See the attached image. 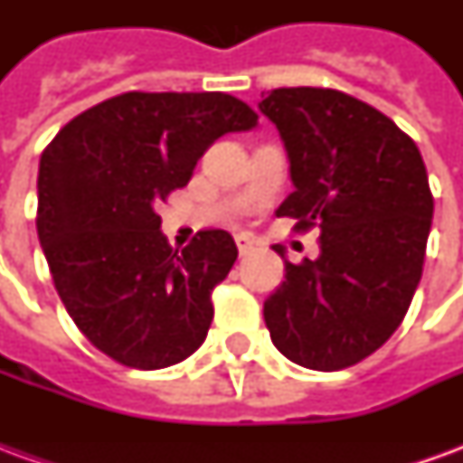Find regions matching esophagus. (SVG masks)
<instances>
[{"mask_svg": "<svg viewBox=\"0 0 463 463\" xmlns=\"http://www.w3.org/2000/svg\"><path fill=\"white\" fill-rule=\"evenodd\" d=\"M235 245H238V252H241V255H245V252H250V248H252V241L250 238H248V235H235Z\"/></svg>", "mask_w": 463, "mask_h": 463, "instance_id": "34e87169", "label": "esophagus"}]
</instances>
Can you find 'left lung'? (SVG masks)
Returning <instances> with one entry per match:
<instances>
[{"label":"left lung","mask_w":463,"mask_h":463,"mask_svg":"<svg viewBox=\"0 0 463 463\" xmlns=\"http://www.w3.org/2000/svg\"><path fill=\"white\" fill-rule=\"evenodd\" d=\"M260 111L295 185L275 213L298 231L320 228V258L285 262L265 325L300 367H352L394 335L421 280L434 215L421 153L392 118L335 89H275Z\"/></svg>","instance_id":"8db88e82"}]
</instances>
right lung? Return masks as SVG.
Here are the masks:
<instances>
[{
	"instance_id": "obj_1",
	"label": "right lung",
	"mask_w": 463,
	"mask_h": 463,
	"mask_svg": "<svg viewBox=\"0 0 463 463\" xmlns=\"http://www.w3.org/2000/svg\"><path fill=\"white\" fill-rule=\"evenodd\" d=\"M255 126L250 106L222 91H128L46 146L36 232L66 312L96 349L126 367L163 369L201 347L211 295L238 248L231 232L201 231L173 250L156 203L191 181L213 141Z\"/></svg>"
}]
</instances>
